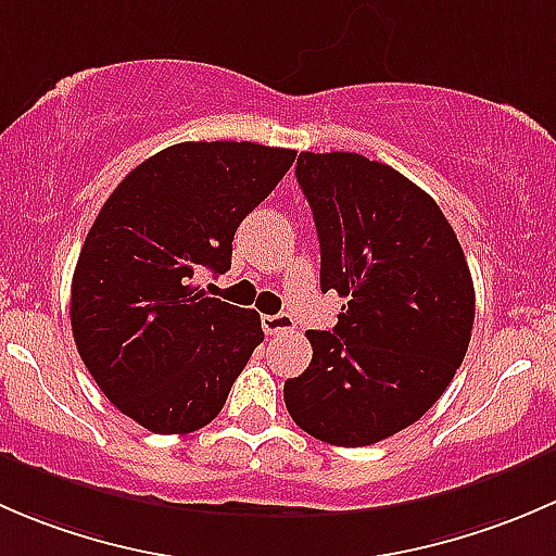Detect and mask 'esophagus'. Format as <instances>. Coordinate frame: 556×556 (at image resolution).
<instances>
[{
  "instance_id": "esophagus-1",
  "label": "esophagus",
  "mask_w": 556,
  "mask_h": 556,
  "mask_svg": "<svg viewBox=\"0 0 556 556\" xmlns=\"http://www.w3.org/2000/svg\"><path fill=\"white\" fill-rule=\"evenodd\" d=\"M261 325L268 336H279V333H290V330H295V319L290 317L288 312L263 314Z\"/></svg>"
}]
</instances>
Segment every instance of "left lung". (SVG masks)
Wrapping results in <instances>:
<instances>
[{
    "instance_id": "left-lung-1",
    "label": "left lung",
    "mask_w": 556,
    "mask_h": 556,
    "mask_svg": "<svg viewBox=\"0 0 556 556\" xmlns=\"http://www.w3.org/2000/svg\"><path fill=\"white\" fill-rule=\"evenodd\" d=\"M319 239V288L341 306L309 330L312 363L285 382L301 430L368 446L417 422L468 352L476 295L454 228L422 188L357 153H301Z\"/></svg>"
}]
</instances>
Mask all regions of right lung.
Here are the masks:
<instances>
[{"mask_svg":"<svg viewBox=\"0 0 556 556\" xmlns=\"http://www.w3.org/2000/svg\"><path fill=\"white\" fill-rule=\"evenodd\" d=\"M293 161L295 150L255 142H179L104 201L72 277V333L106 401L142 428L210 425L263 341L261 314L193 279L231 268L239 223Z\"/></svg>","mask_w":556,"mask_h":556,"instance_id":"1","label":"right lung"}]
</instances>
